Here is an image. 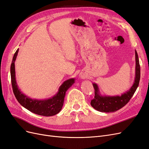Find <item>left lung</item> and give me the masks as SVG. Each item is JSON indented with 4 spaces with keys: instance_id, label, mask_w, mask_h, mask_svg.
I'll return each instance as SVG.
<instances>
[{
    "instance_id": "8db88e82",
    "label": "left lung",
    "mask_w": 149,
    "mask_h": 149,
    "mask_svg": "<svg viewBox=\"0 0 149 149\" xmlns=\"http://www.w3.org/2000/svg\"><path fill=\"white\" fill-rule=\"evenodd\" d=\"M136 55V76L134 84L127 92L121 96H102L100 93L97 84H93L95 89V97L91 100L92 107L100 112L111 113L118 111L129 102L135 93L139 86L141 77V68L139 64L137 52L135 51Z\"/></svg>"
}]
</instances>
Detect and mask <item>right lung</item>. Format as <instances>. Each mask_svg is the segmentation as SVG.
Here are the masks:
<instances>
[{"label":"right lung","mask_w":149,"mask_h":149,"mask_svg":"<svg viewBox=\"0 0 149 149\" xmlns=\"http://www.w3.org/2000/svg\"><path fill=\"white\" fill-rule=\"evenodd\" d=\"M18 49L13 55L10 66V75L12 89L17 100L22 106L30 111L38 115L51 116L59 113L63 106L65 92L75 83L74 79L67 80L62 84L56 95L52 98L44 100H39L28 98L18 89L15 79V61L18 52Z\"/></svg>","instance_id":"obj_1"}]
</instances>
